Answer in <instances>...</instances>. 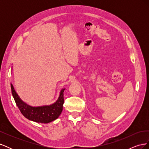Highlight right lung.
Returning a JSON list of instances; mask_svg holds the SVG:
<instances>
[{
  "instance_id": "right-lung-1",
  "label": "right lung",
  "mask_w": 149,
  "mask_h": 149,
  "mask_svg": "<svg viewBox=\"0 0 149 149\" xmlns=\"http://www.w3.org/2000/svg\"><path fill=\"white\" fill-rule=\"evenodd\" d=\"M10 86L12 96L17 106L21 113L28 119L36 123L47 124L56 119L61 114L64 103L63 92L65 88L61 90L59 97L55 103L49 106L32 107L21 100L12 83H10Z\"/></svg>"
}]
</instances>
